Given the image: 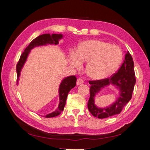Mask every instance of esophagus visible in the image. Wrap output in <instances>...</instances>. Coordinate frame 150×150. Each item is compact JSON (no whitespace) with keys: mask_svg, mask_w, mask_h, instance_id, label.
Segmentation results:
<instances>
[{"mask_svg":"<svg viewBox=\"0 0 150 150\" xmlns=\"http://www.w3.org/2000/svg\"><path fill=\"white\" fill-rule=\"evenodd\" d=\"M84 82V81L82 78H78L77 81V84L80 85L81 84H83Z\"/></svg>","mask_w":150,"mask_h":150,"instance_id":"1","label":"esophagus"}]
</instances>
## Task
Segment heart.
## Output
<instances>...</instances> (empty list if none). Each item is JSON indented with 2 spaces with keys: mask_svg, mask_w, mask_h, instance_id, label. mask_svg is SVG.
Wrapping results in <instances>:
<instances>
[{
  "mask_svg": "<svg viewBox=\"0 0 150 150\" xmlns=\"http://www.w3.org/2000/svg\"><path fill=\"white\" fill-rule=\"evenodd\" d=\"M119 47L100 40H90L82 42L78 49L69 54V63L76 68L82 62H88L86 72L90 77L103 79L115 71L122 60Z\"/></svg>",
  "mask_w": 150,
  "mask_h": 150,
  "instance_id": "1",
  "label": "heart"
}]
</instances>
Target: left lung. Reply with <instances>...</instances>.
Masks as SVG:
<instances>
[{
    "mask_svg": "<svg viewBox=\"0 0 150 150\" xmlns=\"http://www.w3.org/2000/svg\"><path fill=\"white\" fill-rule=\"evenodd\" d=\"M136 82L134 63L129 52L125 55V59L118 71L114 73L110 78L98 81H89L91 84L90 97L88 103V108L90 112L98 119H104L115 115L119 114L125 105L131 100L132 93ZM112 83L117 86L120 90V96L115 103L106 108H97L94 104V97L101 88Z\"/></svg>",
    "mask_w": 150,
    "mask_h": 150,
    "instance_id": "1",
    "label": "left lung"
}]
</instances>
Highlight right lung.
<instances>
[{
    "mask_svg": "<svg viewBox=\"0 0 150 150\" xmlns=\"http://www.w3.org/2000/svg\"><path fill=\"white\" fill-rule=\"evenodd\" d=\"M62 35L61 34H52L50 35L43 34L39 35V37H36L35 39H33L30 43L29 45L27 46L26 49L24 50V52L21 54L20 59L17 64L16 66V70H17V81L18 80L19 76H20L21 71L23 67L25 62L27 59L28 54L30 52V50L33 49V47L39 46L46 45V44H57L59 43V40L62 39ZM76 82H77V78L75 76H69L65 78L62 81L61 84L59 87V105L57 109L48 115L44 116L46 118H50L58 116L61 113L62 111L64 110V108L65 106L66 101L67 99V96H68L69 91L71 90L73 88H74L76 86Z\"/></svg>",
    "mask_w": 150,
    "mask_h": 150,
    "instance_id": "obj_1",
    "label": "right lung"
}]
</instances>
